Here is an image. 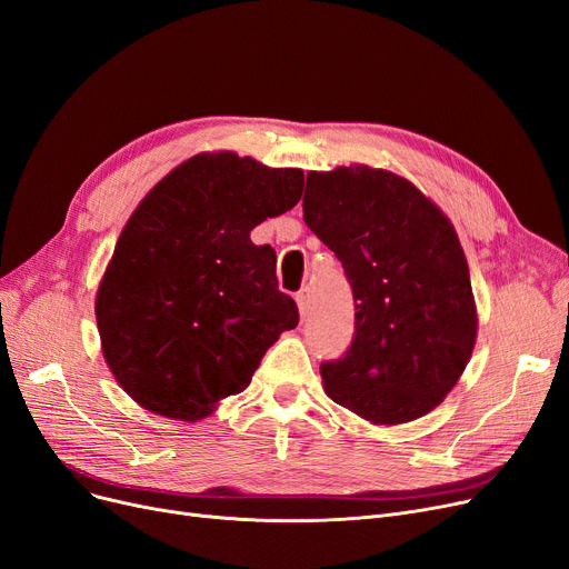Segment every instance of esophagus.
<instances>
[{
	"instance_id": "obj_1",
	"label": "esophagus",
	"mask_w": 569,
	"mask_h": 569,
	"mask_svg": "<svg viewBox=\"0 0 569 569\" xmlns=\"http://www.w3.org/2000/svg\"><path fill=\"white\" fill-rule=\"evenodd\" d=\"M295 300H298V307H300V313L307 316L309 309H311V288H302L298 295H295Z\"/></svg>"
}]
</instances>
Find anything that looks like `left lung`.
<instances>
[{"label": "left lung", "instance_id": "obj_1", "mask_svg": "<svg viewBox=\"0 0 569 569\" xmlns=\"http://www.w3.org/2000/svg\"><path fill=\"white\" fill-rule=\"evenodd\" d=\"M305 223L343 267L356 332L320 365L330 400L377 426L432 411L477 339L472 281L449 218L383 169L307 174Z\"/></svg>", "mask_w": 569, "mask_h": 569}]
</instances>
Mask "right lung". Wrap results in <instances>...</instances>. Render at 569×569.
I'll use <instances>...</instances> for the list:
<instances>
[{
	"mask_svg": "<svg viewBox=\"0 0 569 569\" xmlns=\"http://www.w3.org/2000/svg\"><path fill=\"white\" fill-rule=\"evenodd\" d=\"M302 186L300 169L202 153L143 197L94 302L107 365L143 409L200 421L298 326L277 253L251 230L298 204Z\"/></svg>",
	"mask_w": 569,
	"mask_h": 569,
	"instance_id": "add662e5",
	"label": "right lung"
}]
</instances>
